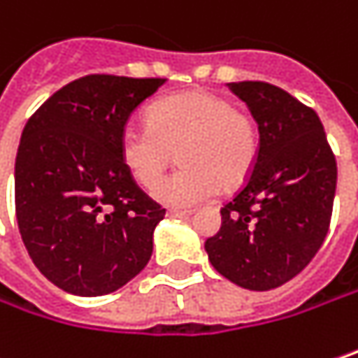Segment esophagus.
I'll use <instances>...</instances> for the list:
<instances>
[{"label":"esophagus","mask_w":358,"mask_h":358,"mask_svg":"<svg viewBox=\"0 0 358 358\" xmlns=\"http://www.w3.org/2000/svg\"><path fill=\"white\" fill-rule=\"evenodd\" d=\"M168 217H190V211H180V209H168V213H166Z\"/></svg>","instance_id":"34e87169"}]
</instances>
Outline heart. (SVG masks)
I'll list each match as a JSON object with an SVG mask.
<instances>
[{"label": "heart", "mask_w": 358, "mask_h": 358, "mask_svg": "<svg viewBox=\"0 0 358 358\" xmlns=\"http://www.w3.org/2000/svg\"><path fill=\"white\" fill-rule=\"evenodd\" d=\"M149 124H127L120 133V159L133 180L153 188L174 153L180 168L153 196L170 207H190L213 196L219 186L236 190L250 178L258 159V127L231 100L203 90L159 98Z\"/></svg>", "instance_id": "obj_1"}]
</instances>
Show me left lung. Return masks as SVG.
Instances as JSON below:
<instances>
[{"label": "left lung", "mask_w": 358, "mask_h": 358, "mask_svg": "<svg viewBox=\"0 0 358 358\" xmlns=\"http://www.w3.org/2000/svg\"><path fill=\"white\" fill-rule=\"evenodd\" d=\"M258 122L256 166L221 209V229L205 242L213 268L250 291L297 276L324 244L336 192V157L320 116L266 82H236Z\"/></svg>", "instance_id": "8db88e82"}]
</instances>
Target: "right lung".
<instances>
[{
  "label": "right lung",
  "mask_w": 358,
  "mask_h": 358,
  "mask_svg": "<svg viewBox=\"0 0 358 358\" xmlns=\"http://www.w3.org/2000/svg\"><path fill=\"white\" fill-rule=\"evenodd\" d=\"M166 80L85 76L32 114L17 147L16 219L32 262L59 289L98 297L137 276L166 209L120 159L131 113Z\"/></svg>",
  "instance_id": "1"
}]
</instances>
